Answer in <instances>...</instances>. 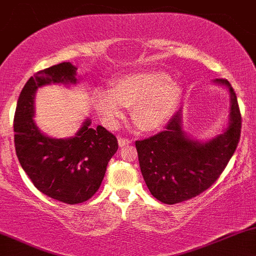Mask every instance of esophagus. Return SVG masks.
<instances>
[{
    "instance_id": "esophagus-1",
    "label": "esophagus",
    "mask_w": 256,
    "mask_h": 256,
    "mask_svg": "<svg viewBox=\"0 0 256 256\" xmlns=\"http://www.w3.org/2000/svg\"><path fill=\"white\" fill-rule=\"evenodd\" d=\"M118 143H119L120 146H125L131 144L132 142H131L130 140H128V138H122V137H119V138H118Z\"/></svg>"
}]
</instances>
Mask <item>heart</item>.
I'll return each mask as SVG.
<instances>
[{
    "instance_id": "heart-1",
    "label": "heart",
    "mask_w": 256,
    "mask_h": 256,
    "mask_svg": "<svg viewBox=\"0 0 256 256\" xmlns=\"http://www.w3.org/2000/svg\"><path fill=\"white\" fill-rule=\"evenodd\" d=\"M180 88L166 72L142 70L122 76L110 90L95 89L91 102L102 122L116 128L132 107V120L142 131H156L171 119L180 98Z\"/></svg>"
}]
</instances>
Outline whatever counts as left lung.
<instances>
[{"label":"left lung","mask_w":256,"mask_h":256,"mask_svg":"<svg viewBox=\"0 0 256 256\" xmlns=\"http://www.w3.org/2000/svg\"><path fill=\"white\" fill-rule=\"evenodd\" d=\"M212 83L226 86L230 95L222 134L196 140L183 130L182 110H178L165 131L136 140L143 179L152 195L164 204H179L207 190L224 171L238 144L242 122L236 94L226 79H214Z\"/></svg>","instance_id":"obj_1"}]
</instances>
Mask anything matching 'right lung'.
Instances as JSON below:
<instances>
[{
	"instance_id": "1",
	"label": "right lung",
	"mask_w": 256,
	"mask_h": 256,
	"mask_svg": "<svg viewBox=\"0 0 256 256\" xmlns=\"http://www.w3.org/2000/svg\"><path fill=\"white\" fill-rule=\"evenodd\" d=\"M79 82L77 67L62 62L37 72L26 82L14 116V144L22 170L34 186L49 198L76 204L98 190L108 162L118 150L114 134L84 119L71 137L46 134L34 122V96L38 88L50 84L71 86Z\"/></svg>"
}]
</instances>
